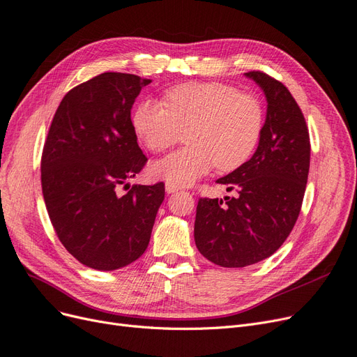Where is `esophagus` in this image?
I'll return each instance as SVG.
<instances>
[{"mask_svg": "<svg viewBox=\"0 0 357 357\" xmlns=\"http://www.w3.org/2000/svg\"><path fill=\"white\" fill-rule=\"evenodd\" d=\"M176 191H179V187H176V185H174V183H166V192L167 194H172V192H176Z\"/></svg>", "mask_w": 357, "mask_h": 357, "instance_id": "obj_1", "label": "esophagus"}]
</instances>
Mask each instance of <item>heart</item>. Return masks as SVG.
I'll use <instances>...</instances> for the list:
<instances>
[{
    "label": "heart",
    "instance_id": "obj_1",
    "mask_svg": "<svg viewBox=\"0 0 357 357\" xmlns=\"http://www.w3.org/2000/svg\"><path fill=\"white\" fill-rule=\"evenodd\" d=\"M132 128L153 153H163L187 132L188 147L153 165L154 175L188 185L212 167L232 172L253 155L263 129L260 102L227 84L187 82L165 92V104L142 100Z\"/></svg>",
    "mask_w": 357,
    "mask_h": 357
}]
</instances>
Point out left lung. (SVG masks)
Returning <instances> with one entry per match:
<instances>
[{"instance_id": "obj_1", "label": "left lung", "mask_w": 357, "mask_h": 357, "mask_svg": "<svg viewBox=\"0 0 357 357\" xmlns=\"http://www.w3.org/2000/svg\"><path fill=\"white\" fill-rule=\"evenodd\" d=\"M263 89L266 121L253 157L218 179L235 197L200 199L194 238L199 252L222 268H244L272 256L293 231L310 166L309 129L284 84L253 70Z\"/></svg>"}]
</instances>
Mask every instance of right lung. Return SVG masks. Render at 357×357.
<instances>
[{"instance_id": "1", "label": "right lung", "mask_w": 357, "mask_h": 357, "mask_svg": "<svg viewBox=\"0 0 357 357\" xmlns=\"http://www.w3.org/2000/svg\"><path fill=\"white\" fill-rule=\"evenodd\" d=\"M151 79L105 72L72 88L52 117L41 157L47 212L64 248L82 265L114 271L147 250L165 183L119 187L149 158L130 109Z\"/></svg>"}]
</instances>
